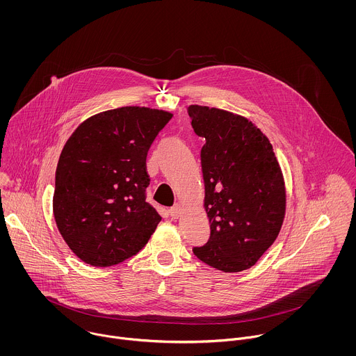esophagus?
Instances as JSON below:
<instances>
[{
    "instance_id": "1",
    "label": "esophagus",
    "mask_w": 356,
    "mask_h": 356,
    "mask_svg": "<svg viewBox=\"0 0 356 356\" xmlns=\"http://www.w3.org/2000/svg\"><path fill=\"white\" fill-rule=\"evenodd\" d=\"M181 211H182V208H181V205L179 204H175L174 207H171L170 208V216L172 218V219H178L179 218V215H181Z\"/></svg>"
}]
</instances>
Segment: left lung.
<instances>
[{"label": "left lung", "instance_id": "8db88e82", "mask_svg": "<svg viewBox=\"0 0 356 356\" xmlns=\"http://www.w3.org/2000/svg\"><path fill=\"white\" fill-rule=\"evenodd\" d=\"M192 127L202 148L211 234L195 247L205 264L225 273L252 267L275 241L285 216L284 177L267 137L248 119L191 105Z\"/></svg>", "mask_w": 356, "mask_h": 356}]
</instances>
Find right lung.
Masks as SVG:
<instances>
[{
  "label": "right lung",
  "mask_w": 356,
  "mask_h": 356,
  "mask_svg": "<svg viewBox=\"0 0 356 356\" xmlns=\"http://www.w3.org/2000/svg\"><path fill=\"white\" fill-rule=\"evenodd\" d=\"M172 115L122 106L85 120L56 170L53 213L71 251L96 267L138 254L161 220L147 202V156Z\"/></svg>",
  "instance_id": "1"
}]
</instances>
